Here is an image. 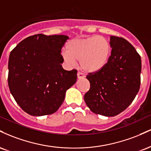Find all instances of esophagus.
<instances>
[{"instance_id": "esophagus-1", "label": "esophagus", "mask_w": 151, "mask_h": 151, "mask_svg": "<svg viewBox=\"0 0 151 151\" xmlns=\"http://www.w3.org/2000/svg\"><path fill=\"white\" fill-rule=\"evenodd\" d=\"M77 79H83V78L84 77V74H83L82 73H81V72H77Z\"/></svg>"}]
</instances>
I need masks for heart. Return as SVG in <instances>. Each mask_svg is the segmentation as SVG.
Returning <instances> with one entry per match:
<instances>
[{"mask_svg":"<svg viewBox=\"0 0 151 151\" xmlns=\"http://www.w3.org/2000/svg\"><path fill=\"white\" fill-rule=\"evenodd\" d=\"M67 50L62 52L64 62L72 67L79 60L81 69L86 73L99 72L108 63L110 58V43L101 36L76 37L67 43Z\"/></svg>","mask_w":151,"mask_h":151,"instance_id":"heart-1","label":"heart"}]
</instances>
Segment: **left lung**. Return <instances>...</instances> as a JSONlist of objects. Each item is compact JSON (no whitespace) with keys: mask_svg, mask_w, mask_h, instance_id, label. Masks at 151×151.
Listing matches in <instances>:
<instances>
[{"mask_svg":"<svg viewBox=\"0 0 151 151\" xmlns=\"http://www.w3.org/2000/svg\"><path fill=\"white\" fill-rule=\"evenodd\" d=\"M111 55L107 65L86 79L90 89L84 101L95 114L114 116L132 103L141 84V57L123 37L110 36Z\"/></svg>","mask_w":151,"mask_h":151,"instance_id":"left-lung-1","label":"left lung"}]
</instances>
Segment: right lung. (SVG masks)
<instances>
[{
    "label": "right lung",
    "mask_w": 151,
    "mask_h": 151,
    "mask_svg": "<svg viewBox=\"0 0 151 151\" xmlns=\"http://www.w3.org/2000/svg\"><path fill=\"white\" fill-rule=\"evenodd\" d=\"M68 38L64 35H34L10 52V91L27 114L41 116L56 112L67 90L77 81V70H65L61 65V49Z\"/></svg>",
    "instance_id": "1"
}]
</instances>
